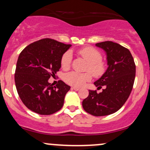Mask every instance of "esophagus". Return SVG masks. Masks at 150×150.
<instances>
[{
	"label": "esophagus",
	"instance_id": "esophagus-1",
	"mask_svg": "<svg viewBox=\"0 0 150 150\" xmlns=\"http://www.w3.org/2000/svg\"><path fill=\"white\" fill-rule=\"evenodd\" d=\"M79 87H77V86H72L71 87V89L75 90V91H78V90H79Z\"/></svg>",
	"mask_w": 150,
	"mask_h": 150
}]
</instances>
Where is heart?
Masks as SVG:
<instances>
[{
	"label": "heart",
	"mask_w": 150,
	"mask_h": 150,
	"mask_svg": "<svg viewBox=\"0 0 150 150\" xmlns=\"http://www.w3.org/2000/svg\"><path fill=\"white\" fill-rule=\"evenodd\" d=\"M78 54L88 62L86 71L91 72L79 73L77 71H71L64 76V80L69 85L74 86H82L90 81L92 79V75L99 78L106 71V64L102 60V54L99 50L91 46H87L79 50ZM72 61V54L70 51H67L63 54L61 59V66L64 70L70 68Z\"/></svg>",
	"instance_id": "heart-1"
}]
</instances>
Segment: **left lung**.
<instances>
[{
  "label": "left lung",
  "mask_w": 150,
  "mask_h": 150,
  "mask_svg": "<svg viewBox=\"0 0 150 150\" xmlns=\"http://www.w3.org/2000/svg\"><path fill=\"white\" fill-rule=\"evenodd\" d=\"M96 46L106 51L109 67L94 84L106 88L99 94L89 90L82 107L87 113L101 117L114 113L126 102L133 88L136 65L129 50L118 43L104 41Z\"/></svg>",
  "instance_id": "obj_1"
}]
</instances>
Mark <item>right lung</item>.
Returning <instances> with one entry per match:
<instances>
[{
    "instance_id": "obj_1",
    "label": "right lung",
    "mask_w": 150,
    "mask_h": 150,
    "mask_svg": "<svg viewBox=\"0 0 150 150\" xmlns=\"http://www.w3.org/2000/svg\"><path fill=\"white\" fill-rule=\"evenodd\" d=\"M71 44L51 38L30 43L21 52L15 71L19 97L30 110L50 115L62 109L70 86L59 80L55 86L49 83L61 68V59Z\"/></svg>"
}]
</instances>
